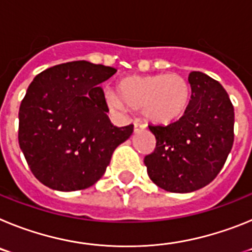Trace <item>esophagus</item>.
I'll return each instance as SVG.
<instances>
[{
    "mask_svg": "<svg viewBox=\"0 0 252 252\" xmlns=\"http://www.w3.org/2000/svg\"><path fill=\"white\" fill-rule=\"evenodd\" d=\"M146 127L145 124H141V122H135L133 124V130H135V132H139L140 130H144V128Z\"/></svg>",
    "mask_w": 252,
    "mask_h": 252,
    "instance_id": "1",
    "label": "esophagus"
}]
</instances>
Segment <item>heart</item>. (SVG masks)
<instances>
[{
    "instance_id": "obj_1",
    "label": "heart",
    "mask_w": 252,
    "mask_h": 252,
    "mask_svg": "<svg viewBox=\"0 0 252 252\" xmlns=\"http://www.w3.org/2000/svg\"><path fill=\"white\" fill-rule=\"evenodd\" d=\"M117 95L111 94L108 102L116 108H142L146 119L155 124H170L186 113L190 98L188 82L180 75L157 74L128 77L117 86Z\"/></svg>"
}]
</instances>
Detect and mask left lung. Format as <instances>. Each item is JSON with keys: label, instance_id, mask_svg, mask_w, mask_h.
<instances>
[{"label": "left lung", "instance_id": "8db88e82", "mask_svg": "<svg viewBox=\"0 0 252 252\" xmlns=\"http://www.w3.org/2000/svg\"><path fill=\"white\" fill-rule=\"evenodd\" d=\"M192 88L187 111L168 126H153L157 146L146 155L148 174L171 193H189L209 184L221 171L233 145L235 112L223 87L202 72L188 77Z\"/></svg>", "mask_w": 252, "mask_h": 252}]
</instances>
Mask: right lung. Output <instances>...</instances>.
Here are the masks:
<instances>
[{
	"mask_svg": "<svg viewBox=\"0 0 252 252\" xmlns=\"http://www.w3.org/2000/svg\"><path fill=\"white\" fill-rule=\"evenodd\" d=\"M112 66L77 60L34 78L19 111V144L39 182L62 192L90 188L133 125L116 127L99 84Z\"/></svg>",
	"mask_w": 252,
	"mask_h": 252,
	"instance_id": "1",
	"label": "right lung"
}]
</instances>
